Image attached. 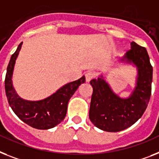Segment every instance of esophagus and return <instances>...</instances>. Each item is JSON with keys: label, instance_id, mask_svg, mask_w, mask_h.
<instances>
[{"label": "esophagus", "instance_id": "1", "mask_svg": "<svg viewBox=\"0 0 159 159\" xmlns=\"http://www.w3.org/2000/svg\"><path fill=\"white\" fill-rule=\"evenodd\" d=\"M94 78V73L93 72H87L85 74V79H86V82H89V81L93 80Z\"/></svg>", "mask_w": 159, "mask_h": 159}]
</instances>
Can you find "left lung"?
I'll return each instance as SVG.
<instances>
[{
  "mask_svg": "<svg viewBox=\"0 0 159 159\" xmlns=\"http://www.w3.org/2000/svg\"><path fill=\"white\" fill-rule=\"evenodd\" d=\"M119 61L133 64L137 69L136 87L128 98L115 93L102 75L90 81L93 91L89 119L106 132H120L134 124L146 110L151 96L153 67L146 48L132 41L131 49Z\"/></svg>",
  "mask_w": 159,
  "mask_h": 159,
  "instance_id": "left-lung-1",
  "label": "left lung"
}]
</instances>
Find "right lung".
<instances>
[{"label": "right lung", "mask_w": 159, "mask_h": 159, "mask_svg": "<svg viewBox=\"0 0 159 159\" xmlns=\"http://www.w3.org/2000/svg\"><path fill=\"white\" fill-rule=\"evenodd\" d=\"M22 44L23 42L11 56L7 66L5 88L8 102L14 114L25 124L36 129L53 128L65 119L69 100L79 86L85 82V77L84 75L77 80L63 85L54 93L43 100H24L17 94L12 83L14 64Z\"/></svg>", "instance_id": "obj_1"}]
</instances>
